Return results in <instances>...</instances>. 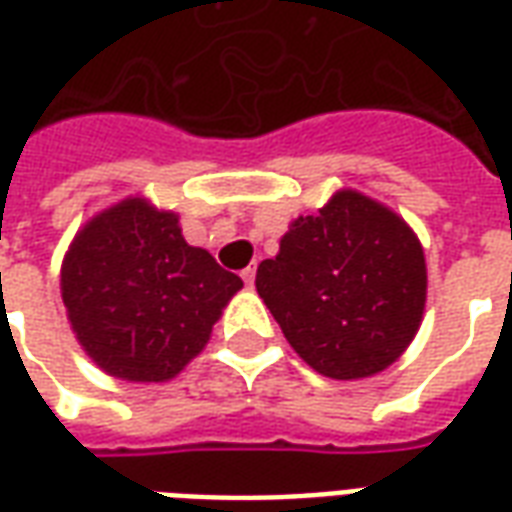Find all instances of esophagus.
<instances>
[{
	"label": "esophagus",
	"instance_id": "34e87169",
	"mask_svg": "<svg viewBox=\"0 0 512 512\" xmlns=\"http://www.w3.org/2000/svg\"><path fill=\"white\" fill-rule=\"evenodd\" d=\"M255 274H257L255 266H246L244 271H241V279H244L246 285H252V282H255Z\"/></svg>",
	"mask_w": 512,
	"mask_h": 512
}]
</instances>
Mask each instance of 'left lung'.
<instances>
[{"mask_svg":"<svg viewBox=\"0 0 512 512\" xmlns=\"http://www.w3.org/2000/svg\"><path fill=\"white\" fill-rule=\"evenodd\" d=\"M255 288L293 351L329 378H367L403 354L425 310V255L397 213L340 191L290 224Z\"/></svg>","mask_w":512,"mask_h":512,"instance_id":"left-lung-1","label":"left lung"}]
</instances>
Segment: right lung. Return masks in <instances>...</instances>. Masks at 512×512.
<instances>
[{"label":"right lung","mask_w":512,"mask_h":512,"mask_svg":"<svg viewBox=\"0 0 512 512\" xmlns=\"http://www.w3.org/2000/svg\"><path fill=\"white\" fill-rule=\"evenodd\" d=\"M241 277L183 241L175 213L126 200L76 235L62 301L84 351L109 376L167 381L200 354Z\"/></svg>","instance_id":"right-lung-1"}]
</instances>
